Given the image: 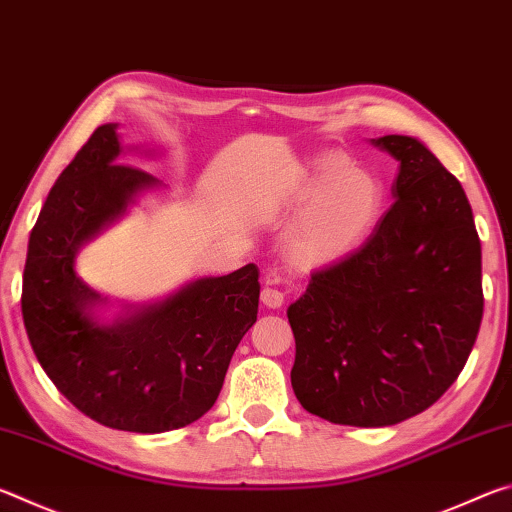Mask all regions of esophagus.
Returning a JSON list of instances; mask_svg holds the SVG:
<instances>
[{
    "label": "esophagus",
    "instance_id": "esophagus-1",
    "mask_svg": "<svg viewBox=\"0 0 512 512\" xmlns=\"http://www.w3.org/2000/svg\"><path fill=\"white\" fill-rule=\"evenodd\" d=\"M262 302L268 309H280L284 305V293L280 289L271 287V284H266L262 289Z\"/></svg>",
    "mask_w": 512,
    "mask_h": 512
}]
</instances>
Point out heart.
<instances>
[{
  "instance_id": "b5f03b06",
  "label": "heart",
  "mask_w": 512,
  "mask_h": 512,
  "mask_svg": "<svg viewBox=\"0 0 512 512\" xmlns=\"http://www.w3.org/2000/svg\"><path fill=\"white\" fill-rule=\"evenodd\" d=\"M316 187L300 203L289 230V248L298 262L320 264L361 246L379 223L384 187L368 171L350 169L341 155L316 164Z\"/></svg>"
}]
</instances>
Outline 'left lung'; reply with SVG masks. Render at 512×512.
<instances>
[{
    "label": "left lung",
    "instance_id": "8db88e82",
    "mask_svg": "<svg viewBox=\"0 0 512 512\" xmlns=\"http://www.w3.org/2000/svg\"><path fill=\"white\" fill-rule=\"evenodd\" d=\"M372 144L400 162L395 203L287 311L293 393L309 413L350 427H388L438 402L483 318L481 241L461 183L415 137Z\"/></svg>",
    "mask_w": 512,
    "mask_h": 512
}]
</instances>
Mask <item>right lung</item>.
I'll return each instance as SVG.
<instances>
[{"instance_id": "right-lung-1", "label": "right lung", "mask_w": 512, "mask_h": 512, "mask_svg": "<svg viewBox=\"0 0 512 512\" xmlns=\"http://www.w3.org/2000/svg\"><path fill=\"white\" fill-rule=\"evenodd\" d=\"M119 153L117 124H103L51 187L29 237L22 316L42 370L76 409L110 429L162 433L212 409L257 320L259 271L248 264L196 280L99 325L90 309L101 296L76 275V250L119 219L137 192L158 185L119 164Z\"/></svg>"}]
</instances>
